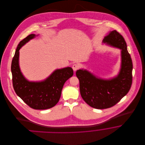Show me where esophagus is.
I'll use <instances>...</instances> for the list:
<instances>
[{
  "label": "esophagus",
  "mask_w": 145,
  "mask_h": 145,
  "mask_svg": "<svg viewBox=\"0 0 145 145\" xmlns=\"http://www.w3.org/2000/svg\"><path fill=\"white\" fill-rule=\"evenodd\" d=\"M80 67V65L78 63H74L72 66V69L74 72H76L77 69H79Z\"/></svg>",
  "instance_id": "34e87169"
}]
</instances>
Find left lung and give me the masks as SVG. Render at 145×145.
<instances>
[{"label": "left lung", "mask_w": 145, "mask_h": 145, "mask_svg": "<svg viewBox=\"0 0 145 145\" xmlns=\"http://www.w3.org/2000/svg\"><path fill=\"white\" fill-rule=\"evenodd\" d=\"M103 42L121 49V68L118 76L103 80L86 70L76 72L82 97L91 107L98 109L111 108L120 102L130 90L133 78L132 60L123 37L115 30L105 36Z\"/></svg>", "instance_id": "8db88e82"}]
</instances>
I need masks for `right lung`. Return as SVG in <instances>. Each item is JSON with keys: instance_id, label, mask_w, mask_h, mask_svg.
<instances>
[{"instance_id": "1", "label": "right lung", "mask_w": 145, "mask_h": 145, "mask_svg": "<svg viewBox=\"0 0 145 145\" xmlns=\"http://www.w3.org/2000/svg\"><path fill=\"white\" fill-rule=\"evenodd\" d=\"M35 35H28L18 44L11 63L14 90L24 103L36 110H44L55 106L61 97L65 83L73 75L71 67L56 69L44 81L30 82L21 73L19 66V50Z\"/></svg>"}]
</instances>
